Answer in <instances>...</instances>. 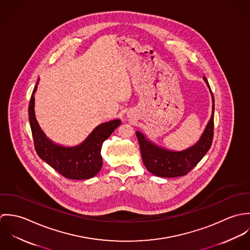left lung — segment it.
<instances>
[{
  "label": "left lung",
  "mask_w": 250,
  "mask_h": 250,
  "mask_svg": "<svg viewBox=\"0 0 250 250\" xmlns=\"http://www.w3.org/2000/svg\"><path fill=\"white\" fill-rule=\"evenodd\" d=\"M203 78L211 90L206 77L204 76ZM212 97L213 112L211 119L199 142L187 150L174 152L159 148L147 141L142 133H136L141 147L143 164L149 172L159 177L173 178L184 176L201 161L211 148L214 138V99L213 94Z\"/></svg>",
  "instance_id": "8db88e82"
}]
</instances>
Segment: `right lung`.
Segmentation results:
<instances>
[{"mask_svg": "<svg viewBox=\"0 0 250 250\" xmlns=\"http://www.w3.org/2000/svg\"><path fill=\"white\" fill-rule=\"evenodd\" d=\"M36 87L37 83L30 100L29 119L37 155L65 178L83 180L95 176L103 164L100 154L102 144L121 121L112 120L97 126L83 143L76 147L56 145L45 137L36 122L34 110Z\"/></svg>", "mask_w": 250, "mask_h": 250, "instance_id": "1", "label": "right lung"}]
</instances>
